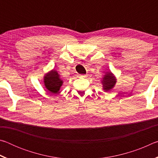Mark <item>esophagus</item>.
Here are the masks:
<instances>
[{
  "instance_id": "34e87169",
  "label": "esophagus",
  "mask_w": 158,
  "mask_h": 158,
  "mask_svg": "<svg viewBox=\"0 0 158 158\" xmlns=\"http://www.w3.org/2000/svg\"><path fill=\"white\" fill-rule=\"evenodd\" d=\"M79 77H81V78H85V77H87V75H85V74H81V75H79Z\"/></svg>"
}]
</instances>
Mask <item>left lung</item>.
<instances>
[{
  "label": "left lung",
  "mask_w": 158,
  "mask_h": 158,
  "mask_svg": "<svg viewBox=\"0 0 158 158\" xmlns=\"http://www.w3.org/2000/svg\"><path fill=\"white\" fill-rule=\"evenodd\" d=\"M102 82L103 84L104 90L108 91L114 86L115 84H116V79L111 73H107L103 77V80Z\"/></svg>",
  "instance_id": "left-lung-1"
}]
</instances>
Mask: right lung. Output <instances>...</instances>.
Masks as SVG:
<instances>
[{"mask_svg": "<svg viewBox=\"0 0 158 158\" xmlns=\"http://www.w3.org/2000/svg\"><path fill=\"white\" fill-rule=\"evenodd\" d=\"M44 80V85L48 90L54 94L58 92L63 84V81L59 78L58 73L54 69L45 75Z\"/></svg>", "mask_w": 158, "mask_h": 158, "instance_id": "1", "label": "right lung"}]
</instances>
